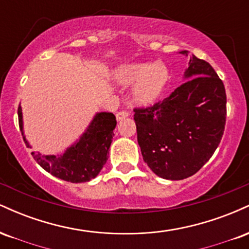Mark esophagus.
<instances>
[{"instance_id": "1", "label": "esophagus", "mask_w": 249, "mask_h": 249, "mask_svg": "<svg viewBox=\"0 0 249 249\" xmlns=\"http://www.w3.org/2000/svg\"><path fill=\"white\" fill-rule=\"evenodd\" d=\"M128 116H130V112H127V111H121V112L117 113V121H123V119L127 118Z\"/></svg>"}]
</instances>
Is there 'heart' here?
Instances as JSON below:
<instances>
[{
    "label": "heart",
    "mask_w": 249,
    "mask_h": 249,
    "mask_svg": "<svg viewBox=\"0 0 249 249\" xmlns=\"http://www.w3.org/2000/svg\"><path fill=\"white\" fill-rule=\"evenodd\" d=\"M113 79L123 87L134 84L131 93L133 102L146 107L160 98L170 81V71L160 62L124 63L113 70Z\"/></svg>",
    "instance_id": "b5f03b06"
}]
</instances>
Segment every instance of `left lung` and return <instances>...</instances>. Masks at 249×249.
Instances as JSON below:
<instances>
[{
  "label": "left lung",
  "mask_w": 249,
  "mask_h": 249,
  "mask_svg": "<svg viewBox=\"0 0 249 249\" xmlns=\"http://www.w3.org/2000/svg\"><path fill=\"white\" fill-rule=\"evenodd\" d=\"M179 53L187 56L188 51ZM184 79L164 101L134 108L142 159L153 173L168 180L198 172L213 156L225 130V87L210 63L192 55Z\"/></svg>",
  "instance_id": "left-lung-1"
}]
</instances>
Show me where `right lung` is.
I'll return each mask as SVG.
<instances>
[{"mask_svg":"<svg viewBox=\"0 0 249 249\" xmlns=\"http://www.w3.org/2000/svg\"><path fill=\"white\" fill-rule=\"evenodd\" d=\"M18 124L27 147L31 145L27 141L23 130V113L18 107ZM117 124L116 116L111 112H97L90 122L87 130L78 141L70 145L64 153L59 156L41 152H31L34 159L47 172L70 182H87L96 178L107 162L108 148L112 142L113 130Z\"/></svg>","mask_w":249,"mask_h":249,"instance_id":"1","label":"right lung"}]
</instances>
